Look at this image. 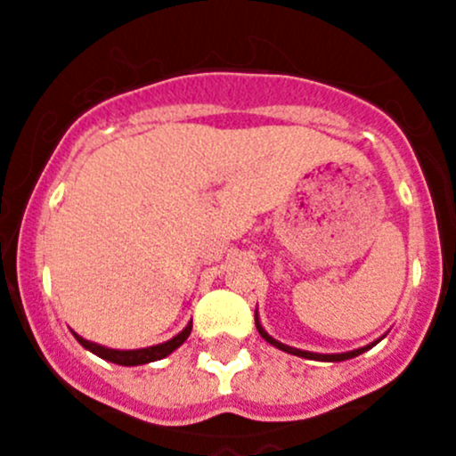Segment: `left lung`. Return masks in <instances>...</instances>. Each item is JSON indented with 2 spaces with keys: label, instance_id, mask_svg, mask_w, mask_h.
Here are the masks:
<instances>
[{
  "label": "left lung",
  "instance_id": "8db88e82",
  "mask_svg": "<svg viewBox=\"0 0 456 456\" xmlns=\"http://www.w3.org/2000/svg\"><path fill=\"white\" fill-rule=\"evenodd\" d=\"M256 329H258V333H261V338L265 339V342H270L272 346L290 353V355L305 357V360H322V362H342V360H351V357H355V355H360V353L369 351V348L376 344V342H373V344H369V346L355 348V351H348V353H310V351H301V348H295V346H288V344H281V342H276L274 338H270V335L265 333V329L261 326V322H258V314H256Z\"/></svg>",
  "mask_w": 456,
  "mask_h": 456
}]
</instances>
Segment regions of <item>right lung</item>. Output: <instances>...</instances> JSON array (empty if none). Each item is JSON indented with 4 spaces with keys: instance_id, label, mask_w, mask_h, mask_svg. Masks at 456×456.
Masks as SVG:
<instances>
[{
    "instance_id": "1",
    "label": "right lung",
    "mask_w": 456,
    "mask_h": 456,
    "mask_svg": "<svg viewBox=\"0 0 456 456\" xmlns=\"http://www.w3.org/2000/svg\"><path fill=\"white\" fill-rule=\"evenodd\" d=\"M191 329H193V324L186 326V329L182 330V333H177L175 338L168 339V342L157 344V346H148V348H134V351H118V348L101 346V344L89 342V339L80 338L78 333H74V338L78 339V342L83 344V346L87 348V351H92L94 355L103 357V360H108V362L121 364V367H137V364L155 362V360H161V357L170 355V353L175 351L177 346H182V344L186 342V338H189V335H191Z\"/></svg>"
}]
</instances>
